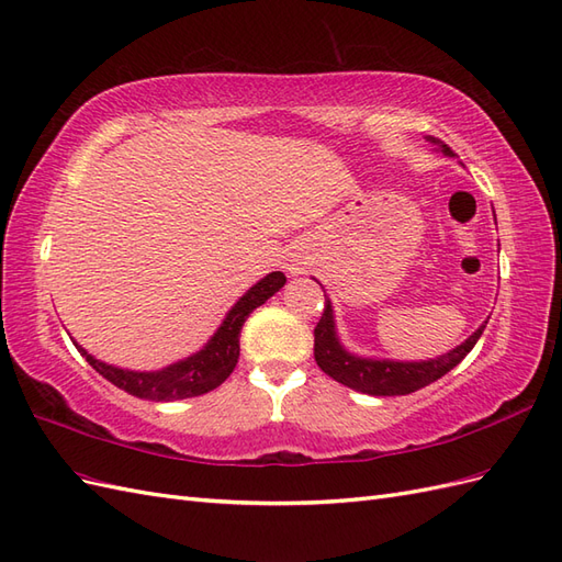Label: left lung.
Listing matches in <instances>:
<instances>
[{"instance_id": "1", "label": "left lung", "mask_w": 562, "mask_h": 562, "mask_svg": "<svg viewBox=\"0 0 562 562\" xmlns=\"http://www.w3.org/2000/svg\"><path fill=\"white\" fill-rule=\"evenodd\" d=\"M429 140L439 145L446 155H453V149L443 145V140L431 138V135ZM484 328L486 324L479 326L462 346L441 355V358L436 360H427V362L362 360L346 352L344 346L338 344L331 303L326 300L322 319L317 322V326H314V360H317L324 374L336 379L338 384H344L348 389L369 393V395H407L429 386L431 381L441 379L456 364H460L464 360V355L474 348L479 336L484 334Z\"/></svg>"}]
</instances>
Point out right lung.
Masks as SVG:
<instances>
[{
	"label": "right lung",
	"instance_id": "add662e5",
	"mask_svg": "<svg viewBox=\"0 0 562 562\" xmlns=\"http://www.w3.org/2000/svg\"><path fill=\"white\" fill-rule=\"evenodd\" d=\"M285 277L281 271H271L252 289L245 293L234 310L228 312L224 324L218 326V331L212 336V340L204 346L193 358L183 362H176L161 372H128V369H119L112 364H104L94 360L83 348L76 346L86 355V360L92 364V369L112 381L114 386L123 389L126 393L135 395V398L147 401H181V398H195V395L210 393L216 386H222L234 372L240 355V328L245 319L250 317V312L259 305H265L267 300L283 289Z\"/></svg>",
	"mask_w": 562,
	"mask_h": 562
}]
</instances>
